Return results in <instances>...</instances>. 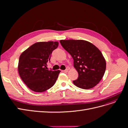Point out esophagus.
Masks as SVG:
<instances>
[{
    "label": "esophagus",
    "mask_w": 128,
    "mask_h": 128,
    "mask_svg": "<svg viewBox=\"0 0 128 128\" xmlns=\"http://www.w3.org/2000/svg\"><path fill=\"white\" fill-rule=\"evenodd\" d=\"M68 72V69H66L64 70H63V72Z\"/></svg>",
    "instance_id": "1"
}]
</instances>
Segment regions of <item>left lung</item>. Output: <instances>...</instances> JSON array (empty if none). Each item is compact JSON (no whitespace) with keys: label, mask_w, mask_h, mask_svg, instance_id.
Masks as SVG:
<instances>
[{"label":"left lung","mask_w":128,"mask_h":128,"mask_svg":"<svg viewBox=\"0 0 128 128\" xmlns=\"http://www.w3.org/2000/svg\"><path fill=\"white\" fill-rule=\"evenodd\" d=\"M62 46L70 54L74 66L78 73L74 84L83 89L94 87L103 77L106 60L101 51L91 42L84 40H60Z\"/></svg>","instance_id":"1"}]
</instances>
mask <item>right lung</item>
Here are the masks:
<instances>
[{
  "label": "right lung",
  "mask_w": 128,
  "mask_h": 128,
  "mask_svg": "<svg viewBox=\"0 0 128 128\" xmlns=\"http://www.w3.org/2000/svg\"><path fill=\"white\" fill-rule=\"evenodd\" d=\"M58 45V42H37L21 53L18 72L23 82L30 90L42 92L55 84L60 70H48L47 64Z\"/></svg>",
  "instance_id": "add662e5"
}]
</instances>
